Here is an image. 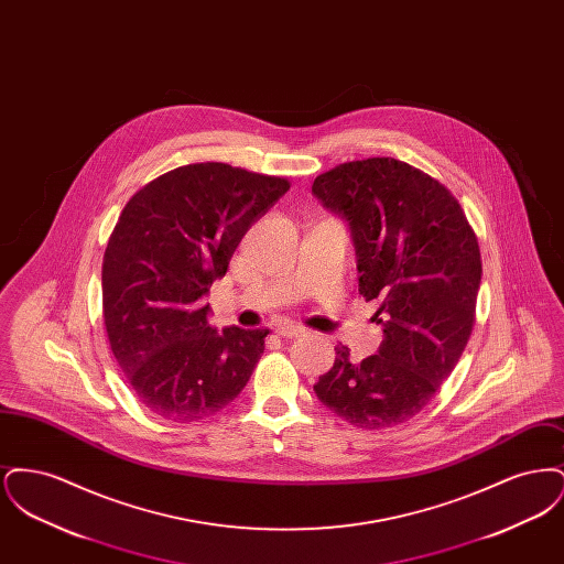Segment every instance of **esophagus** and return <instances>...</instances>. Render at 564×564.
Wrapping results in <instances>:
<instances>
[{
	"label": "esophagus",
	"mask_w": 564,
	"mask_h": 564,
	"mask_svg": "<svg viewBox=\"0 0 564 564\" xmlns=\"http://www.w3.org/2000/svg\"><path fill=\"white\" fill-rule=\"evenodd\" d=\"M274 334L281 336V338H295V336H302V334H304V327L292 325V323H281V325L274 327Z\"/></svg>",
	"instance_id": "34e87169"
}]
</instances>
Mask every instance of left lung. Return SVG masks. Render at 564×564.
I'll list each match as a JSON object with an SVG mask.
<instances>
[{
	"mask_svg": "<svg viewBox=\"0 0 564 564\" xmlns=\"http://www.w3.org/2000/svg\"><path fill=\"white\" fill-rule=\"evenodd\" d=\"M313 192L349 219L359 294L380 300L384 332L361 361L338 345L313 389L355 427H398L435 398L467 347L482 279L478 237L451 189L389 156L338 164Z\"/></svg>",
	"mask_w": 564,
	"mask_h": 564,
	"instance_id": "8db88e82",
	"label": "left lung"
}]
</instances>
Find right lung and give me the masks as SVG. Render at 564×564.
I'll return each instance as SVG.
<instances>
[{
    "mask_svg": "<svg viewBox=\"0 0 564 564\" xmlns=\"http://www.w3.org/2000/svg\"><path fill=\"white\" fill-rule=\"evenodd\" d=\"M288 177L226 162L177 166L137 189L104 253L109 347L137 400L189 423L226 408L264 352L269 329L209 325L205 295Z\"/></svg>",
    "mask_w": 564,
    "mask_h": 564,
    "instance_id": "add662e5",
    "label": "right lung"
}]
</instances>
